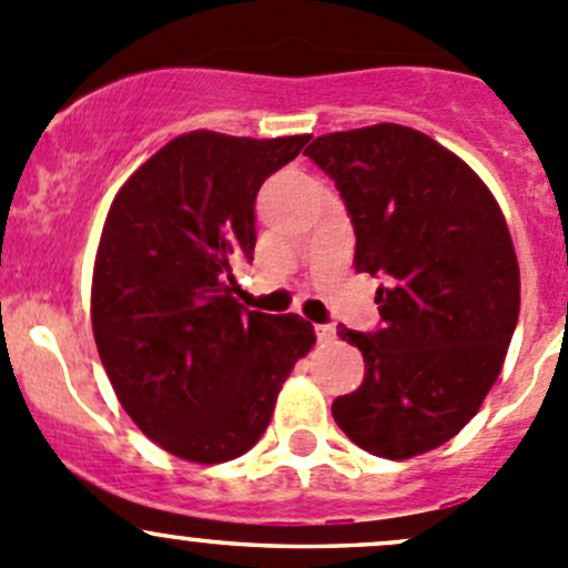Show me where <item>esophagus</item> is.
Here are the masks:
<instances>
[{
  "label": "esophagus",
  "instance_id": "obj_1",
  "mask_svg": "<svg viewBox=\"0 0 568 568\" xmlns=\"http://www.w3.org/2000/svg\"><path fill=\"white\" fill-rule=\"evenodd\" d=\"M314 333H317L320 342H333L336 338V327L333 325H314Z\"/></svg>",
  "mask_w": 568,
  "mask_h": 568
}]
</instances>
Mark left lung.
<instances>
[{"instance_id": "left-lung-1", "label": "left lung", "mask_w": 568, "mask_h": 568, "mask_svg": "<svg viewBox=\"0 0 568 568\" xmlns=\"http://www.w3.org/2000/svg\"><path fill=\"white\" fill-rule=\"evenodd\" d=\"M303 155L336 183L355 230V271L379 276L361 388L333 420L374 457L410 459L452 440L503 369L519 317V265L498 202L462 158L413 128L317 136Z\"/></svg>"}]
</instances>
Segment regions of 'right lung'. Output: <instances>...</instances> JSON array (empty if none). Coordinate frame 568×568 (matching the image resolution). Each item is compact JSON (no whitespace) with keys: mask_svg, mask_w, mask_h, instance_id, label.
<instances>
[{"mask_svg":"<svg viewBox=\"0 0 568 568\" xmlns=\"http://www.w3.org/2000/svg\"><path fill=\"white\" fill-rule=\"evenodd\" d=\"M306 142L191 131L111 202L92 333L120 405L174 457L219 465L248 452L317 342L297 314L248 312L232 297V262L254 260L256 194Z\"/></svg>","mask_w":568,"mask_h":568,"instance_id":"1","label":"right lung"}]
</instances>
